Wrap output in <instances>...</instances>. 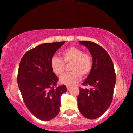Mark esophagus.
Wrapping results in <instances>:
<instances>
[{
    "label": "esophagus",
    "instance_id": "esophagus-1",
    "mask_svg": "<svg viewBox=\"0 0 133 133\" xmlns=\"http://www.w3.org/2000/svg\"><path fill=\"white\" fill-rule=\"evenodd\" d=\"M67 89H68V91H70L71 90V87L70 86H67Z\"/></svg>",
    "mask_w": 133,
    "mask_h": 133
}]
</instances>
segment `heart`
I'll return each mask as SVG.
<instances>
[{"label": "heart", "instance_id": "obj_1", "mask_svg": "<svg viewBox=\"0 0 133 133\" xmlns=\"http://www.w3.org/2000/svg\"><path fill=\"white\" fill-rule=\"evenodd\" d=\"M64 64L70 65L71 72L62 76L59 81L63 84L73 86L81 80V76L89 74L92 68V59L88 53L83 52L77 47H71L63 51L61 59L56 57L52 58V71L56 75H61L65 69Z\"/></svg>", "mask_w": 133, "mask_h": 133}]
</instances>
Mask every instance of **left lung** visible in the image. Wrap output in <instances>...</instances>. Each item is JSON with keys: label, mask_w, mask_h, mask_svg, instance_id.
Returning <instances> with one entry per match:
<instances>
[{"label": "left lung", "mask_w": 133, "mask_h": 133, "mask_svg": "<svg viewBox=\"0 0 133 133\" xmlns=\"http://www.w3.org/2000/svg\"><path fill=\"white\" fill-rule=\"evenodd\" d=\"M79 42L86 46L91 53L92 68L82 83L84 86H90L91 88L79 89L77 105L84 116L94 119L104 113L111 105L116 77L113 62L103 47L91 41Z\"/></svg>", "instance_id": "obj_1"}]
</instances>
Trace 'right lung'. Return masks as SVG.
Wrapping results in <instances>:
<instances>
[{"instance_id":"1","label":"right lung","mask_w":133,"mask_h":133,"mask_svg":"<svg viewBox=\"0 0 133 133\" xmlns=\"http://www.w3.org/2000/svg\"><path fill=\"white\" fill-rule=\"evenodd\" d=\"M65 41L44 43L27 51L19 64L17 83L25 106L39 119L50 121L60 111V97L65 85L56 87L58 78L51 61Z\"/></svg>"}]
</instances>
